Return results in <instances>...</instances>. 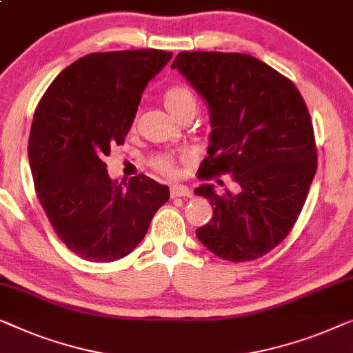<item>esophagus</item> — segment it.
Listing matches in <instances>:
<instances>
[{
	"mask_svg": "<svg viewBox=\"0 0 353 353\" xmlns=\"http://www.w3.org/2000/svg\"><path fill=\"white\" fill-rule=\"evenodd\" d=\"M171 196H192V190L187 185H181V183H174L171 185Z\"/></svg>",
	"mask_w": 353,
	"mask_h": 353,
	"instance_id": "1",
	"label": "esophagus"
}]
</instances>
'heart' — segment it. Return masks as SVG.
Wrapping results in <instances>:
<instances>
[{
	"mask_svg": "<svg viewBox=\"0 0 353 353\" xmlns=\"http://www.w3.org/2000/svg\"><path fill=\"white\" fill-rule=\"evenodd\" d=\"M163 101H165L166 108L172 115H176L177 112L187 107L196 108L195 94H193L190 88L183 86V84H174V86L168 88L165 94H163ZM152 165L166 176H171L174 172V158L168 155V153H160V155L153 157Z\"/></svg>",
	"mask_w": 353,
	"mask_h": 353,
	"instance_id": "1",
	"label": "heart"
}]
</instances>
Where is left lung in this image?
I'll return each instance as SVG.
<instances>
[{"mask_svg":"<svg viewBox=\"0 0 353 353\" xmlns=\"http://www.w3.org/2000/svg\"><path fill=\"white\" fill-rule=\"evenodd\" d=\"M171 68L210 107L211 143L198 176L232 174L235 183V193L221 195L212 183L195 188L214 206L198 240L230 262L262 257L294 227L316 172L304 99L291 79L248 54L179 52Z\"/></svg>","mask_w":353,"mask_h":353,"instance_id":"1","label":"left lung"}]
</instances>
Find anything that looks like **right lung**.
Wrapping results in <instances>:
<instances>
[{
	"label": "right lung",
	"mask_w": 353,
	"mask_h": 353,
	"mask_svg": "<svg viewBox=\"0 0 353 353\" xmlns=\"http://www.w3.org/2000/svg\"><path fill=\"white\" fill-rule=\"evenodd\" d=\"M171 57L161 49L88 54L59 73L34 110V190L56 235L84 261L128 256L170 200V188L145 174L112 181L103 157L125 143L143 89Z\"/></svg>",
	"instance_id": "1"
}]
</instances>
